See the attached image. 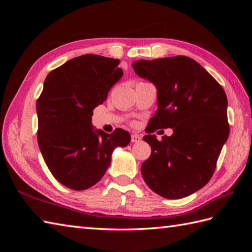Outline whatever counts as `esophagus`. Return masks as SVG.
<instances>
[{"mask_svg": "<svg viewBox=\"0 0 252 252\" xmlns=\"http://www.w3.org/2000/svg\"><path fill=\"white\" fill-rule=\"evenodd\" d=\"M141 136L138 134H131V142L132 143H139L141 142Z\"/></svg>", "mask_w": 252, "mask_h": 252, "instance_id": "34e87169", "label": "esophagus"}]
</instances>
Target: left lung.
I'll list each match as a JSON object with an SVG mask.
<instances>
[{
	"label": "left lung",
	"mask_w": 252,
	"mask_h": 252,
	"mask_svg": "<svg viewBox=\"0 0 252 252\" xmlns=\"http://www.w3.org/2000/svg\"><path fill=\"white\" fill-rule=\"evenodd\" d=\"M139 77L157 87L158 106L148 133L172 128L162 141L156 134L143 140L151 155L141 167L145 183L166 199H182L204 187L229 135L227 96L212 75L184 56L139 60Z\"/></svg>",
	"instance_id": "left-lung-1"
}]
</instances>
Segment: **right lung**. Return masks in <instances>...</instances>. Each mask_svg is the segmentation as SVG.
Returning a JSON list of instances; mask_svg holds the SVG:
<instances>
[{
	"mask_svg": "<svg viewBox=\"0 0 252 252\" xmlns=\"http://www.w3.org/2000/svg\"><path fill=\"white\" fill-rule=\"evenodd\" d=\"M119 64L118 59L84 55L45 79L36 101L37 143L50 172L67 188L95 185L110 166L114 148L130 143L124 129L108 134L91 124L94 109L123 75Z\"/></svg>",
	"mask_w": 252,
	"mask_h": 252,
	"instance_id": "right-lung-1",
	"label": "right lung"
}]
</instances>
